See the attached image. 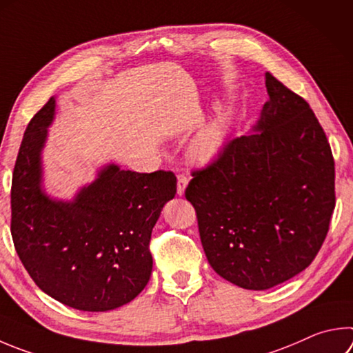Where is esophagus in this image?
Returning <instances> with one entry per match:
<instances>
[{"mask_svg":"<svg viewBox=\"0 0 353 353\" xmlns=\"http://www.w3.org/2000/svg\"><path fill=\"white\" fill-rule=\"evenodd\" d=\"M190 182V177L185 172H179L177 174V194L182 196L185 193V188Z\"/></svg>","mask_w":353,"mask_h":353,"instance_id":"1","label":"esophagus"}]
</instances>
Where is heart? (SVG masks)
<instances>
[{"mask_svg":"<svg viewBox=\"0 0 353 353\" xmlns=\"http://www.w3.org/2000/svg\"><path fill=\"white\" fill-rule=\"evenodd\" d=\"M227 123L228 114L223 112L201 134V137L196 140L193 150H191L194 160H197V162H208L221 151L223 139H225Z\"/></svg>","mask_w":353,"mask_h":353,"instance_id":"obj_1","label":"heart"}]
</instances>
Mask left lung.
I'll use <instances>...</instances> for the list:
<instances>
[{
  "instance_id": "left-lung-1",
  "label": "left lung",
  "mask_w": 353,
  "mask_h": 353,
  "mask_svg": "<svg viewBox=\"0 0 353 353\" xmlns=\"http://www.w3.org/2000/svg\"><path fill=\"white\" fill-rule=\"evenodd\" d=\"M265 86L258 132L228 140L185 190L210 265L248 290L305 270L335 210V162L315 112L270 72Z\"/></svg>"
}]
</instances>
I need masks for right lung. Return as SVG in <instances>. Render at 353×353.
Here are the masks:
<instances>
[{
  "mask_svg": "<svg viewBox=\"0 0 353 353\" xmlns=\"http://www.w3.org/2000/svg\"><path fill=\"white\" fill-rule=\"evenodd\" d=\"M54 110L50 97L26 128L12 176V239L49 296L77 310L117 309L148 284L151 232L176 194V176L110 165L72 202L52 201L40 187V152Z\"/></svg>",
  "mask_w": 353,
  "mask_h": 353,
  "instance_id": "1",
  "label": "right lung"
}]
</instances>
